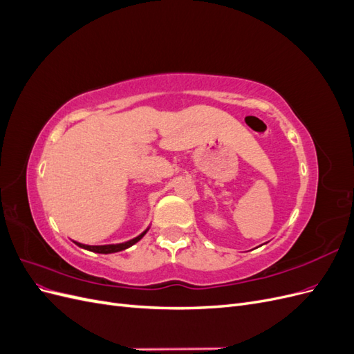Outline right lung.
<instances>
[{
    "label": "right lung",
    "mask_w": 354,
    "mask_h": 354,
    "mask_svg": "<svg viewBox=\"0 0 354 354\" xmlns=\"http://www.w3.org/2000/svg\"><path fill=\"white\" fill-rule=\"evenodd\" d=\"M147 230H149V227L142 234H138L137 238L130 239V241H127V242H122V243H111V245H85V243H80V242H75V243H77L80 248H84V250L91 251V252L112 254V252H120V251H124L127 248H130V246H133L134 243H137L138 241H140L145 236Z\"/></svg>",
    "instance_id": "add662e5"
}]
</instances>
